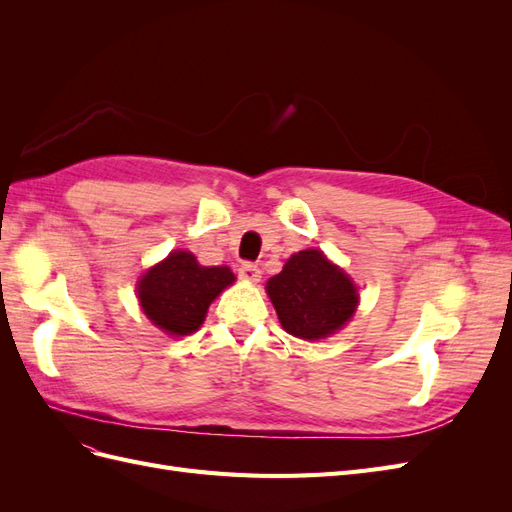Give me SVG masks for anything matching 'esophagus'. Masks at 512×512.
<instances>
[{
	"instance_id": "esophagus-1",
	"label": "esophagus",
	"mask_w": 512,
	"mask_h": 512,
	"mask_svg": "<svg viewBox=\"0 0 512 512\" xmlns=\"http://www.w3.org/2000/svg\"><path fill=\"white\" fill-rule=\"evenodd\" d=\"M260 269L254 265V262H243L239 267V277L245 282H258L260 280Z\"/></svg>"
}]
</instances>
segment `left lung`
Instances as JSON below:
<instances>
[{
	"label": "left lung",
	"instance_id": "obj_1",
	"mask_svg": "<svg viewBox=\"0 0 512 512\" xmlns=\"http://www.w3.org/2000/svg\"><path fill=\"white\" fill-rule=\"evenodd\" d=\"M267 294L286 333L307 342L342 329L359 305L350 277L320 250L292 254L267 282Z\"/></svg>",
	"mask_w": 512,
	"mask_h": 512
}]
</instances>
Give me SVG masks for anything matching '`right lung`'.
Instances as JSON below:
<instances>
[{
	"label": "right lung",
	"mask_w": 512,
	"mask_h": 512,
	"mask_svg": "<svg viewBox=\"0 0 512 512\" xmlns=\"http://www.w3.org/2000/svg\"><path fill=\"white\" fill-rule=\"evenodd\" d=\"M235 282L228 267H203L192 252H170L136 284L145 316L173 337L194 333L211 301Z\"/></svg>",
	"instance_id": "right-lung-1"
}]
</instances>
